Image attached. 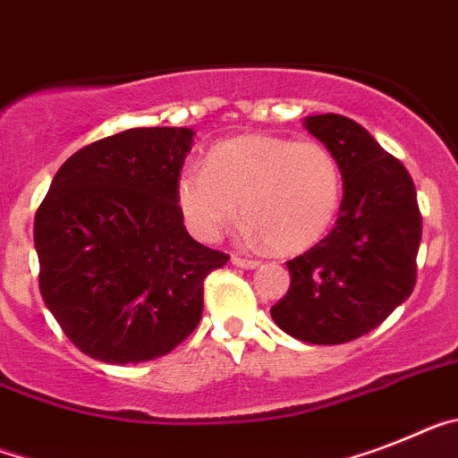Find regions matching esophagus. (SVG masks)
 <instances>
[{
    "mask_svg": "<svg viewBox=\"0 0 458 458\" xmlns=\"http://www.w3.org/2000/svg\"><path fill=\"white\" fill-rule=\"evenodd\" d=\"M233 265L234 267H242V269H256L260 262L249 260V258H242V256H233Z\"/></svg>",
    "mask_w": 458,
    "mask_h": 458,
    "instance_id": "esophagus-1",
    "label": "esophagus"
}]
</instances>
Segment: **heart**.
Wrapping results in <instances>:
<instances>
[{
  "label": "heart",
  "instance_id": "1",
  "mask_svg": "<svg viewBox=\"0 0 458 458\" xmlns=\"http://www.w3.org/2000/svg\"><path fill=\"white\" fill-rule=\"evenodd\" d=\"M174 196L198 240H218L242 209L249 240L295 253L316 244L334 224L344 174L323 142L242 135L214 145L205 165H184Z\"/></svg>",
  "mask_w": 458,
  "mask_h": 458
}]
</instances>
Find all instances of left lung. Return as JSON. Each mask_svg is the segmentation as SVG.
Returning <instances> with one entry per match:
<instances>
[{
  "mask_svg": "<svg viewBox=\"0 0 458 458\" xmlns=\"http://www.w3.org/2000/svg\"><path fill=\"white\" fill-rule=\"evenodd\" d=\"M304 126L339 158L344 200L332 233L285 262L290 288L272 318L306 344H348L411 297L421 214L403 163L364 126L334 113L306 117Z\"/></svg>",
  "mask_w": 458,
  "mask_h": 458,
  "instance_id": "8db88e82",
  "label": "left lung"
}]
</instances>
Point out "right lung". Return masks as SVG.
<instances>
[{"label":"right lung","instance_id":"right-lung-1","mask_svg":"<svg viewBox=\"0 0 458 458\" xmlns=\"http://www.w3.org/2000/svg\"><path fill=\"white\" fill-rule=\"evenodd\" d=\"M193 129H129L82 147L34 218L41 297L85 355H168L202 316V281L230 256L186 233L174 182Z\"/></svg>","mask_w":458,"mask_h":458}]
</instances>
